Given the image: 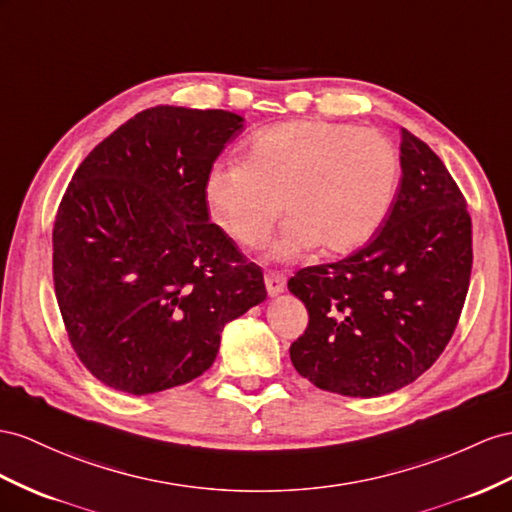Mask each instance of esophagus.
Masks as SVG:
<instances>
[{"label":"esophagus","mask_w":512,"mask_h":512,"mask_svg":"<svg viewBox=\"0 0 512 512\" xmlns=\"http://www.w3.org/2000/svg\"><path fill=\"white\" fill-rule=\"evenodd\" d=\"M266 290L270 296H279L281 292H285L287 287V279L279 272H266Z\"/></svg>","instance_id":"esophagus-1"}]
</instances>
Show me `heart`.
Segmentation results:
<instances>
[{
    "label": "heart",
    "instance_id": "b5f03b06",
    "mask_svg": "<svg viewBox=\"0 0 512 512\" xmlns=\"http://www.w3.org/2000/svg\"><path fill=\"white\" fill-rule=\"evenodd\" d=\"M400 183V155L376 129L287 121L248 142L244 162L218 164L205 179L212 216L242 248H259L290 218L270 257L292 261L316 246L350 253L383 225Z\"/></svg>",
    "mask_w": 512,
    "mask_h": 512
}]
</instances>
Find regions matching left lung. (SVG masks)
<instances>
[{
	"label": "left lung",
	"instance_id": "8db88e82",
	"mask_svg": "<svg viewBox=\"0 0 512 512\" xmlns=\"http://www.w3.org/2000/svg\"><path fill=\"white\" fill-rule=\"evenodd\" d=\"M402 179L376 238L287 283L309 326L290 346L300 376L352 398L398 391L439 359L471 274V218L448 168L402 129Z\"/></svg>",
	"mask_w": 512,
	"mask_h": 512
}]
</instances>
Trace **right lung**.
I'll return each mask as SVG.
<instances>
[{"label": "right lung", "instance_id": "1", "mask_svg": "<svg viewBox=\"0 0 512 512\" xmlns=\"http://www.w3.org/2000/svg\"><path fill=\"white\" fill-rule=\"evenodd\" d=\"M244 127L155 106L88 153L54 222V285L77 357L147 396L212 368L225 324L264 303V272L209 222L205 179Z\"/></svg>", "mask_w": 512, "mask_h": 512}]
</instances>
